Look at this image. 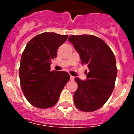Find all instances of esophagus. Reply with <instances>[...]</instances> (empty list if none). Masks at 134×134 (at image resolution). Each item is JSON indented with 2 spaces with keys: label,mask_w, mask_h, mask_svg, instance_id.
I'll list each match as a JSON object with an SVG mask.
<instances>
[{
  "label": "esophagus",
  "mask_w": 134,
  "mask_h": 134,
  "mask_svg": "<svg viewBox=\"0 0 134 134\" xmlns=\"http://www.w3.org/2000/svg\"><path fill=\"white\" fill-rule=\"evenodd\" d=\"M70 80H71V81H73L74 80H75V77H74L73 76H70Z\"/></svg>",
  "instance_id": "esophagus-1"
}]
</instances>
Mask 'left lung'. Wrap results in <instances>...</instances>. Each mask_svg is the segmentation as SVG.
<instances>
[{
  "mask_svg": "<svg viewBox=\"0 0 134 134\" xmlns=\"http://www.w3.org/2000/svg\"><path fill=\"white\" fill-rule=\"evenodd\" d=\"M69 41L79 54L82 65H87V79L75 78L78 89L74 102L83 111H93L108 100L115 87L117 69L114 54L101 39L91 35L71 36Z\"/></svg>",
  "mask_w": 134,
  "mask_h": 134,
  "instance_id": "left-lung-1",
  "label": "left lung"
}]
</instances>
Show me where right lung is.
Masks as SVG:
<instances>
[{"mask_svg":"<svg viewBox=\"0 0 134 134\" xmlns=\"http://www.w3.org/2000/svg\"><path fill=\"white\" fill-rule=\"evenodd\" d=\"M67 35L44 32L28 43L22 54L19 67L21 89L28 102L38 108H48L58 102L69 80L65 71H51V61Z\"/></svg>","mask_w":134,"mask_h":134,"instance_id":"right-lung-1","label":"right lung"}]
</instances>
